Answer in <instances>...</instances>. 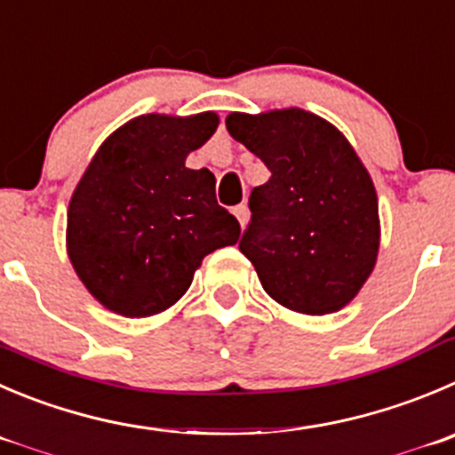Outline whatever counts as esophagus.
Segmentation results:
<instances>
[{
    "label": "esophagus",
    "instance_id": "obj_1",
    "mask_svg": "<svg viewBox=\"0 0 455 455\" xmlns=\"http://www.w3.org/2000/svg\"><path fill=\"white\" fill-rule=\"evenodd\" d=\"M232 214H235L236 219H239L241 228H245V223H248V207H245L243 203H241V205H236L235 210H232Z\"/></svg>",
    "mask_w": 455,
    "mask_h": 455
}]
</instances>
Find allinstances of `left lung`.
Returning a JSON list of instances; mask_svg holds the SVG:
<instances>
[{"instance_id": "1", "label": "left lung", "mask_w": 455, "mask_h": 455, "mask_svg": "<svg viewBox=\"0 0 455 455\" xmlns=\"http://www.w3.org/2000/svg\"><path fill=\"white\" fill-rule=\"evenodd\" d=\"M225 127L272 174L250 194L239 243L263 290L295 313L344 308L379 250L378 194L360 156L339 129L297 107L230 114Z\"/></svg>"}]
</instances>
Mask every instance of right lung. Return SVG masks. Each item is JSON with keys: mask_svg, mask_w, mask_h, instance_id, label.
Here are the masks:
<instances>
[{"mask_svg": "<svg viewBox=\"0 0 455 455\" xmlns=\"http://www.w3.org/2000/svg\"><path fill=\"white\" fill-rule=\"evenodd\" d=\"M216 127L214 111L138 116L91 158L68 203L67 252L105 308L163 313L207 254L239 241V220L216 203L214 174L185 167Z\"/></svg>", "mask_w": 455, "mask_h": 455, "instance_id": "1", "label": "right lung"}]
</instances>
